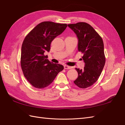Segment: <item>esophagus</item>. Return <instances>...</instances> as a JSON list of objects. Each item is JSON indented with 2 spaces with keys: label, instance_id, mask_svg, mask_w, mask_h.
Segmentation results:
<instances>
[{
  "label": "esophagus",
  "instance_id": "obj_1",
  "mask_svg": "<svg viewBox=\"0 0 125 125\" xmlns=\"http://www.w3.org/2000/svg\"><path fill=\"white\" fill-rule=\"evenodd\" d=\"M64 68L65 69H70L72 68L71 66H67V65H64Z\"/></svg>",
  "mask_w": 125,
  "mask_h": 125
}]
</instances>
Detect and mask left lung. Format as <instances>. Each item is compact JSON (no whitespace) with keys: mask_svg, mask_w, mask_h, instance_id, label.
<instances>
[{"mask_svg":"<svg viewBox=\"0 0 125 125\" xmlns=\"http://www.w3.org/2000/svg\"><path fill=\"white\" fill-rule=\"evenodd\" d=\"M78 39L77 49L83 54L85 65L83 70L75 68L78 77L74 84L86 88L97 81L105 63L104 46L102 38L91 25L78 22L67 25Z\"/></svg>","mask_w":125,"mask_h":125,"instance_id":"left-lung-1","label":"left lung"}]
</instances>
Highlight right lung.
<instances>
[{"label":"right lung","instance_id":"1","mask_svg":"<svg viewBox=\"0 0 125 125\" xmlns=\"http://www.w3.org/2000/svg\"><path fill=\"white\" fill-rule=\"evenodd\" d=\"M67 26L65 23L44 21L38 24L24 39L21 66L24 77L34 87H47L64 69L62 65L50 62L44 53L50 51L52 41Z\"/></svg>","mask_w":125,"mask_h":125}]
</instances>
